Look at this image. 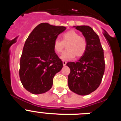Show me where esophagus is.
Masks as SVG:
<instances>
[{"mask_svg":"<svg viewBox=\"0 0 121 121\" xmlns=\"http://www.w3.org/2000/svg\"><path fill=\"white\" fill-rule=\"evenodd\" d=\"M62 64H63V65L64 66H65V65H66V64H67V62L66 61H63L62 62Z\"/></svg>","mask_w":121,"mask_h":121,"instance_id":"34e87169","label":"esophagus"}]
</instances>
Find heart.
<instances>
[{
  "instance_id": "obj_1",
  "label": "heart",
  "mask_w": 121,
  "mask_h": 121,
  "mask_svg": "<svg viewBox=\"0 0 121 121\" xmlns=\"http://www.w3.org/2000/svg\"><path fill=\"white\" fill-rule=\"evenodd\" d=\"M65 45L67 49L62 53L60 58L64 60H71L75 57H80L84 55L86 50V40L84 37L80 36L77 31L70 30L64 33L62 41L56 39L54 42L53 49L56 53L59 54L62 53Z\"/></svg>"
}]
</instances>
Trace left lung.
<instances>
[{"label":"left lung","instance_id":"left-lung-1","mask_svg":"<svg viewBox=\"0 0 121 121\" xmlns=\"http://www.w3.org/2000/svg\"><path fill=\"white\" fill-rule=\"evenodd\" d=\"M82 32L86 40V50L76 62H70L68 76L69 88L78 95H87L93 92L100 85L105 71L104 50L99 36L89 26H76Z\"/></svg>","mask_w":121,"mask_h":121}]
</instances>
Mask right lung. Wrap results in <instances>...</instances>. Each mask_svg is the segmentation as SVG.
I'll use <instances>...</instances> for the list:
<instances>
[{
    "label": "right lung",
    "instance_id": "1",
    "mask_svg": "<svg viewBox=\"0 0 121 121\" xmlns=\"http://www.w3.org/2000/svg\"><path fill=\"white\" fill-rule=\"evenodd\" d=\"M65 30V26L42 23L28 37L20 60L19 76L29 92L44 93L52 87L54 76L63 67L53 44L58 35Z\"/></svg>",
    "mask_w": 121,
    "mask_h": 121
}]
</instances>
